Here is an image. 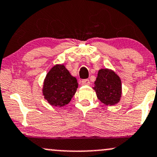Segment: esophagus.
Masks as SVG:
<instances>
[{
	"mask_svg": "<svg viewBox=\"0 0 157 157\" xmlns=\"http://www.w3.org/2000/svg\"><path fill=\"white\" fill-rule=\"evenodd\" d=\"M81 83L82 85H86V86H89L90 85V81H89V80H88V79H86V80H82L81 81Z\"/></svg>",
	"mask_w": 157,
	"mask_h": 157,
	"instance_id": "esophagus-1",
	"label": "esophagus"
}]
</instances>
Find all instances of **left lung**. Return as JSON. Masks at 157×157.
I'll use <instances>...</instances> for the list:
<instances>
[{"label":"left lung","instance_id":"1","mask_svg":"<svg viewBox=\"0 0 157 157\" xmlns=\"http://www.w3.org/2000/svg\"><path fill=\"white\" fill-rule=\"evenodd\" d=\"M93 89L98 99L106 106H113L121 101L122 84L120 77L113 70L101 68L98 71Z\"/></svg>","mask_w":157,"mask_h":157}]
</instances>
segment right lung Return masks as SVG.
Instances as JSON below:
<instances>
[{"label": "right lung", "instance_id": "obj_1", "mask_svg": "<svg viewBox=\"0 0 157 157\" xmlns=\"http://www.w3.org/2000/svg\"><path fill=\"white\" fill-rule=\"evenodd\" d=\"M78 87L73 77L63 64L53 65L43 82L42 94L51 106L63 107L70 102Z\"/></svg>", "mask_w": 157, "mask_h": 157}]
</instances>
